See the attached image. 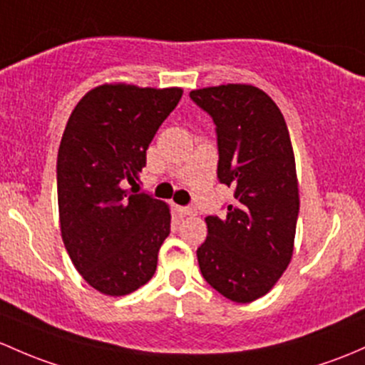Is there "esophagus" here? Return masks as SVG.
<instances>
[{
	"instance_id": "esophagus-1",
	"label": "esophagus",
	"mask_w": 365,
	"mask_h": 365,
	"mask_svg": "<svg viewBox=\"0 0 365 365\" xmlns=\"http://www.w3.org/2000/svg\"><path fill=\"white\" fill-rule=\"evenodd\" d=\"M178 213L185 215V217H192L197 212H195V208H192V206H178Z\"/></svg>"
}]
</instances>
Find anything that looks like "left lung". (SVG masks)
Returning a JSON list of instances; mask_svg holds the SVG:
<instances>
[{"mask_svg": "<svg viewBox=\"0 0 365 365\" xmlns=\"http://www.w3.org/2000/svg\"><path fill=\"white\" fill-rule=\"evenodd\" d=\"M190 99L217 125V176L234 189L227 215L205 218L199 269L224 297L252 302L273 289L294 253L299 183L289 128L273 99L248 83L195 89Z\"/></svg>", "mask_w": 365, "mask_h": 365, "instance_id": "left-lung-1", "label": "left lung"}]
</instances>
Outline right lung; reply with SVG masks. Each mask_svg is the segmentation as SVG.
<instances>
[{"mask_svg": "<svg viewBox=\"0 0 365 365\" xmlns=\"http://www.w3.org/2000/svg\"><path fill=\"white\" fill-rule=\"evenodd\" d=\"M183 91L103 83L75 106L57 153L61 236L73 266L105 295H128L157 269L170 236L166 202L131 194L147 150Z\"/></svg>", "mask_w": 365, "mask_h": 365, "instance_id": "add662e5", "label": "right lung"}]
</instances>
